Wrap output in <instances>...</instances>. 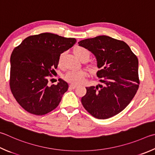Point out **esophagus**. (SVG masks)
<instances>
[{
	"instance_id": "esophagus-1",
	"label": "esophagus",
	"mask_w": 155,
	"mask_h": 155,
	"mask_svg": "<svg viewBox=\"0 0 155 155\" xmlns=\"http://www.w3.org/2000/svg\"><path fill=\"white\" fill-rule=\"evenodd\" d=\"M77 87V85H74V84H70V86H69V87H70V89H75Z\"/></svg>"
}]
</instances>
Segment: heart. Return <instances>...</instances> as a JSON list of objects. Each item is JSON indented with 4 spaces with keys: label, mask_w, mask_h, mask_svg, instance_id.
I'll use <instances>...</instances> for the list:
<instances>
[{
    "label": "heart",
    "mask_w": 155,
    "mask_h": 155,
    "mask_svg": "<svg viewBox=\"0 0 155 155\" xmlns=\"http://www.w3.org/2000/svg\"><path fill=\"white\" fill-rule=\"evenodd\" d=\"M74 54L77 55L80 60H82L84 58H87L89 59L90 55V53L89 51L82 47H77L74 49ZM64 55V53H61L60 57L58 58V65L60 66H61V64H62ZM87 74V72L84 70H69V71L66 73L65 76H64V79L70 83L79 84L83 82Z\"/></svg>",
    "instance_id": "1"
}]
</instances>
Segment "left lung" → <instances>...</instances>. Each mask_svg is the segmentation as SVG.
Instances as JSON below:
<instances>
[{"label":"left lung","instance_id":"obj_1","mask_svg":"<svg viewBox=\"0 0 155 155\" xmlns=\"http://www.w3.org/2000/svg\"><path fill=\"white\" fill-rule=\"evenodd\" d=\"M97 60V77L102 85L86 87L81 102L86 110L99 119H108L124 110L140 85L138 60L124 41L98 36L78 42Z\"/></svg>","mask_w":155,"mask_h":155}]
</instances>
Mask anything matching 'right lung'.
<instances>
[{
    "instance_id": "right-lung-1",
    "label": "right lung",
    "mask_w": 155,
    "mask_h": 155,
    "mask_svg": "<svg viewBox=\"0 0 155 155\" xmlns=\"http://www.w3.org/2000/svg\"><path fill=\"white\" fill-rule=\"evenodd\" d=\"M77 40L45 32L30 36L13 49L11 56L9 85L17 102L35 115L49 113L60 104L68 85L60 78L49 85V77L58 68V58Z\"/></svg>"
}]
</instances>
